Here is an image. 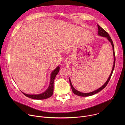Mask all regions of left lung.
Returning <instances> with one entry per match:
<instances>
[{"mask_svg":"<svg viewBox=\"0 0 125 125\" xmlns=\"http://www.w3.org/2000/svg\"><path fill=\"white\" fill-rule=\"evenodd\" d=\"M97 27H98V35H100L101 37H105L107 39H108V40L109 41V42L111 43V45L113 47V56H114V62H113V68L111 71V74L108 79V80H107V81L105 82V83L102 86H101L100 88H98L97 90L91 92V93H81L77 90H76V89L73 87L72 83H71V80L69 78V82H70V85L71 87V89H72V91L73 92V93L78 96H91L93 95H94L97 93H98V92H99L100 91H101V90H102L104 88H105V87L107 85V84H108L109 81H110V79L111 77V76L112 75L113 70L114 69V67H115V51H114V44H113V41L112 40V39H111V37H110V35H109V34L107 32H106L104 29H103L100 26H99L98 25H97Z\"/></svg>","mask_w":125,"mask_h":125,"instance_id":"1","label":"left lung"}]
</instances>
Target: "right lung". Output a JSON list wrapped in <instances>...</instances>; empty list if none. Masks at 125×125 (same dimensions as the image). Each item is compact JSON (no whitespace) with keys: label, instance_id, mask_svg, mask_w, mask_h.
Returning a JSON list of instances; mask_svg holds the SVG:
<instances>
[{"label":"right lung","instance_id":"add662e5","mask_svg":"<svg viewBox=\"0 0 125 125\" xmlns=\"http://www.w3.org/2000/svg\"><path fill=\"white\" fill-rule=\"evenodd\" d=\"M60 70L59 66H57L54 70H53L51 73L50 75V83L49 85L47 90L43 93L39 94H25L22 92V93L27 97L34 99H47L50 97H51L53 93V88H54V85H53V83H54V79L58 73L59 71Z\"/></svg>","mask_w":125,"mask_h":125}]
</instances>
